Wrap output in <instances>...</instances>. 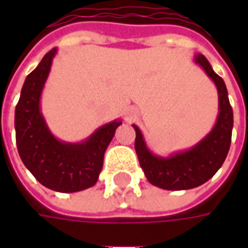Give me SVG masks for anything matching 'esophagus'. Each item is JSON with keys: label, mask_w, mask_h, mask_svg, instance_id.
Returning a JSON list of instances; mask_svg holds the SVG:
<instances>
[{"label": "esophagus", "mask_w": 248, "mask_h": 248, "mask_svg": "<svg viewBox=\"0 0 248 248\" xmlns=\"http://www.w3.org/2000/svg\"><path fill=\"white\" fill-rule=\"evenodd\" d=\"M133 117H134V113H133V111H129V113H127V118L131 119Z\"/></svg>", "instance_id": "1"}]
</instances>
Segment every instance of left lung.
Masks as SVG:
<instances>
[{"instance_id": "left-lung-1", "label": "left lung", "mask_w": 248, "mask_h": 248, "mask_svg": "<svg viewBox=\"0 0 248 248\" xmlns=\"http://www.w3.org/2000/svg\"><path fill=\"white\" fill-rule=\"evenodd\" d=\"M194 61L206 71L218 90L219 114L213 130L190 150L165 158L154 155L147 149L140 130L133 124L137 134L135 151L140 167L151 185L165 190H188L207 182L223 165L231 145L234 115L224 81L213 70L203 54H197Z\"/></svg>"}]
</instances>
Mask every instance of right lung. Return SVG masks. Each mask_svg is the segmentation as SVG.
Here are the masks:
<instances>
[{"label":"right lung","instance_id":"add662e5","mask_svg":"<svg viewBox=\"0 0 248 248\" xmlns=\"http://www.w3.org/2000/svg\"><path fill=\"white\" fill-rule=\"evenodd\" d=\"M56 53L57 49L46 53L25 79L14 115L16 140L24 165L41 185L58 192H77L97 183L105 151L122 121L103 124L81 143L62 142L51 134L40 99Z\"/></svg>","mask_w":248,"mask_h":248}]
</instances>
